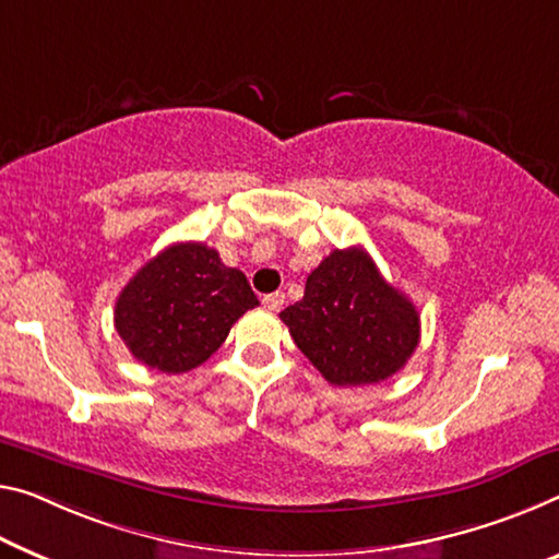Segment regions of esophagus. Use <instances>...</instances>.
<instances>
[{
	"label": "esophagus",
	"instance_id": "34e87169",
	"mask_svg": "<svg viewBox=\"0 0 559 559\" xmlns=\"http://www.w3.org/2000/svg\"><path fill=\"white\" fill-rule=\"evenodd\" d=\"M262 305L267 307L270 312H280V309L285 307V295H282V292H272V295L262 297Z\"/></svg>",
	"mask_w": 559,
	"mask_h": 559
}]
</instances>
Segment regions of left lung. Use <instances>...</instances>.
<instances>
[{
	"label": "left lung",
	"instance_id": "obj_1",
	"mask_svg": "<svg viewBox=\"0 0 559 559\" xmlns=\"http://www.w3.org/2000/svg\"><path fill=\"white\" fill-rule=\"evenodd\" d=\"M280 320L337 388L388 380L419 345L415 305L382 277L362 247L324 257L309 272L305 297L280 312Z\"/></svg>",
	"mask_w": 559,
	"mask_h": 559
}]
</instances>
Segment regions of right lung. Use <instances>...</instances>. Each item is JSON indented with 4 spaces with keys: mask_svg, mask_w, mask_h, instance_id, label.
I'll list each match as a JSON object with an SVG mask.
<instances>
[{
    "mask_svg": "<svg viewBox=\"0 0 559 559\" xmlns=\"http://www.w3.org/2000/svg\"><path fill=\"white\" fill-rule=\"evenodd\" d=\"M260 305L250 282L202 242H177L127 282L115 328L152 369L182 374L222 347L239 317Z\"/></svg>",
    "mask_w": 559,
    "mask_h": 559,
    "instance_id": "right-lung-1",
    "label": "right lung"
}]
</instances>
